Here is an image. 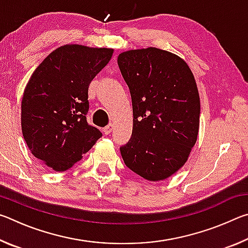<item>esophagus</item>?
<instances>
[{
	"mask_svg": "<svg viewBox=\"0 0 248 248\" xmlns=\"http://www.w3.org/2000/svg\"><path fill=\"white\" fill-rule=\"evenodd\" d=\"M111 130H112V124H108L103 129V132L104 134H109L111 132Z\"/></svg>",
	"mask_w": 248,
	"mask_h": 248,
	"instance_id": "1",
	"label": "esophagus"
}]
</instances>
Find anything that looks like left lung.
I'll list each match as a JSON object with an SVG mask.
<instances>
[{"instance_id": "left-lung-1", "label": "left lung", "mask_w": 248, "mask_h": 248, "mask_svg": "<svg viewBox=\"0 0 248 248\" xmlns=\"http://www.w3.org/2000/svg\"><path fill=\"white\" fill-rule=\"evenodd\" d=\"M132 99L133 128L120 148L124 164L149 182L175 174L187 162L199 132L200 98L182 58L149 47L118 56Z\"/></svg>"}]
</instances>
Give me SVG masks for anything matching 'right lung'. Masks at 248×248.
<instances>
[{
    "label": "right lung",
    "instance_id": "obj_1",
    "mask_svg": "<svg viewBox=\"0 0 248 248\" xmlns=\"http://www.w3.org/2000/svg\"><path fill=\"white\" fill-rule=\"evenodd\" d=\"M114 53L110 48L64 45L37 66L22 99L28 149L56 171L72 167L102 137L86 121L89 86Z\"/></svg>",
    "mask_w": 248,
    "mask_h": 248
}]
</instances>
